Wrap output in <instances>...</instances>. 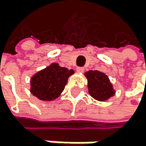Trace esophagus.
Masks as SVG:
<instances>
[{"label":"esophagus","instance_id":"1","mask_svg":"<svg viewBox=\"0 0 146 146\" xmlns=\"http://www.w3.org/2000/svg\"><path fill=\"white\" fill-rule=\"evenodd\" d=\"M84 70H85V69H84V67H77L76 68V72H83Z\"/></svg>","mask_w":146,"mask_h":146}]
</instances>
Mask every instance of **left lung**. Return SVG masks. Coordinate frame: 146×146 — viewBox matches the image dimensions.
Wrapping results in <instances>:
<instances>
[{"label": "left lung", "mask_w": 146, "mask_h": 146, "mask_svg": "<svg viewBox=\"0 0 146 146\" xmlns=\"http://www.w3.org/2000/svg\"><path fill=\"white\" fill-rule=\"evenodd\" d=\"M88 79V93L91 96L100 102H104L115 95V91L109 77L99 71H88L85 74Z\"/></svg>", "instance_id": "1"}]
</instances>
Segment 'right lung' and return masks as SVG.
I'll use <instances>...</instances> for the list:
<instances>
[{"label":"right lung","mask_w":146,"mask_h":146,"mask_svg":"<svg viewBox=\"0 0 146 146\" xmlns=\"http://www.w3.org/2000/svg\"><path fill=\"white\" fill-rule=\"evenodd\" d=\"M74 74V70L52 63L31 77V93L41 101H53L63 92L69 76Z\"/></svg>","instance_id":"obj_1"}]
</instances>
